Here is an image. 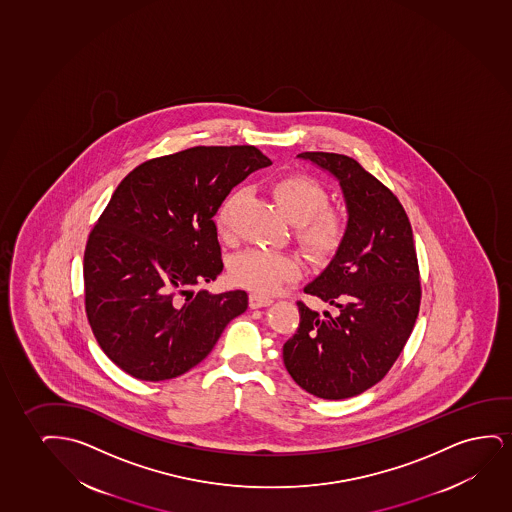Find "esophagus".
<instances>
[{"instance_id": "esophagus-1", "label": "esophagus", "mask_w": 512, "mask_h": 512, "mask_svg": "<svg viewBox=\"0 0 512 512\" xmlns=\"http://www.w3.org/2000/svg\"><path fill=\"white\" fill-rule=\"evenodd\" d=\"M271 302H273V299L266 297V295L250 294V308H266Z\"/></svg>"}]
</instances>
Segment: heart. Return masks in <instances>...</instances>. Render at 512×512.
<instances>
[{"label": "heart", "instance_id": "1", "mask_svg": "<svg viewBox=\"0 0 512 512\" xmlns=\"http://www.w3.org/2000/svg\"><path fill=\"white\" fill-rule=\"evenodd\" d=\"M273 192L288 220L295 224V239L302 250L316 262L336 255L346 238V218L329 208V196L323 185L306 175L281 176L273 183ZM241 192H232L217 213V231L222 238L232 232V213ZM232 283L257 294H269L285 281L299 276L297 260L283 253L250 248L232 259L229 266Z\"/></svg>", "mask_w": 512, "mask_h": 512}]
</instances>
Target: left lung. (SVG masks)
<instances>
[{"label": "left lung", "instance_id": "left-lung-1", "mask_svg": "<svg viewBox=\"0 0 512 512\" xmlns=\"http://www.w3.org/2000/svg\"><path fill=\"white\" fill-rule=\"evenodd\" d=\"M336 176L348 231L329 267L304 292L336 306L323 316L297 301L299 327L283 362L302 390L320 399L355 397L385 378L420 313L413 229L397 196L348 155L302 152Z\"/></svg>", "mask_w": 512, "mask_h": 512}]
</instances>
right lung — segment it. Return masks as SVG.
<instances>
[{"mask_svg": "<svg viewBox=\"0 0 512 512\" xmlns=\"http://www.w3.org/2000/svg\"><path fill=\"white\" fill-rule=\"evenodd\" d=\"M271 161L252 145L194 147L141 162L113 192L84 253L85 313L101 350L133 378L164 381L208 357L245 290L190 288L224 269L213 217Z\"/></svg>", "mask_w": 512, "mask_h": 512, "instance_id": "add662e5", "label": "right lung"}]
</instances>
